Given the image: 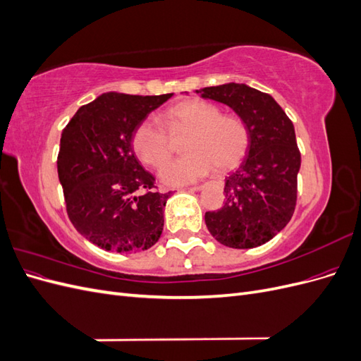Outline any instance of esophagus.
Here are the masks:
<instances>
[{"mask_svg": "<svg viewBox=\"0 0 361 361\" xmlns=\"http://www.w3.org/2000/svg\"><path fill=\"white\" fill-rule=\"evenodd\" d=\"M187 190H190V191H200V190H203V185H194V187H190Z\"/></svg>", "mask_w": 361, "mask_h": 361, "instance_id": "esophagus-1", "label": "esophagus"}]
</instances>
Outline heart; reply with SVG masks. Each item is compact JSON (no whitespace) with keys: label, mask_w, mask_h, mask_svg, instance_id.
Masks as SVG:
<instances>
[{"label":"heart","mask_w":361,"mask_h":361,"mask_svg":"<svg viewBox=\"0 0 361 361\" xmlns=\"http://www.w3.org/2000/svg\"><path fill=\"white\" fill-rule=\"evenodd\" d=\"M170 133H188L183 141L187 155L162 164L170 157V141L164 128L154 118L141 122L133 135V147L141 162L158 171L159 180L169 187H180L203 178L212 167L227 171L236 167L248 147V130L243 120L221 116L220 108L199 99L183 101L164 116Z\"/></svg>","instance_id":"1"}]
</instances>
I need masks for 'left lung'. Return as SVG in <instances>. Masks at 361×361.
<instances>
[{
	"mask_svg": "<svg viewBox=\"0 0 361 361\" xmlns=\"http://www.w3.org/2000/svg\"><path fill=\"white\" fill-rule=\"evenodd\" d=\"M195 93L232 108L248 130L245 157L224 180V206L204 214L207 231L226 247H259L281 232L295 211L301 155L293 125L274 97L247 84Z\"/></svg>",
	"mask_w": 361,
	"mask_h": 361,
	"instance_id": "left-lung-1",
	"label": "left lung"
}]
</instances>
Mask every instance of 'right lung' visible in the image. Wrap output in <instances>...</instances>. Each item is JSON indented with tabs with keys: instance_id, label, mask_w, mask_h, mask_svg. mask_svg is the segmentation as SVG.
I'll use <instances>...</instances> for the list:
<instances>
[{
	"instance_id": "1",
	"label": "right lung",
	"mask_w": 361,
	"mask_h": 361,
	"mask_svg": "<svg viewBox=\"0 0 361 361\" xmlns=\"http://www.w3.org/2000/svg\"><path fill=\"white\" fill-rule=\"evenodd\" d=\"M171 96L108 92L82 105L63 129L57 170L68 215L96 247L133 253L158 243L171 192L154 190L155 178L137 159L133 135Z\"/></svg>"
}]
</instances>
